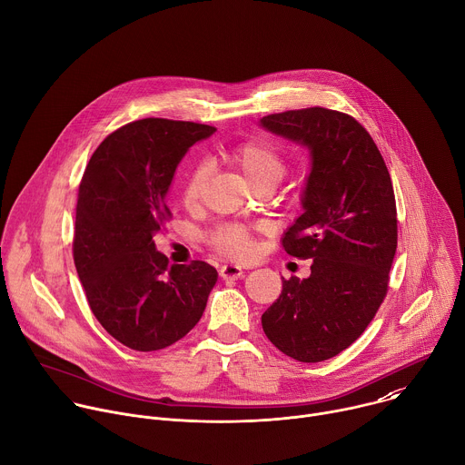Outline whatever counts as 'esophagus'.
<instances>
[{
  "mask_svg": "<svg viewBox=\"0 0 465 465\" xmlns=\"http://www.w3.org/2000/svg\"><path fill=\"white\" fill-rule=\"evenodd\" d=\"M242 268L239 266V264H224V266H221V277L223 279H232V281H235V279H239V277H242Z\"/></svg>",
  "mask_w": 465,
  "mask_h": 465,
  "instance_id": "esophagus-1",
  "label": "esophagus"
}]
</instances>
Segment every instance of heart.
<instances>
[{"mask_svg": "<svg viewBox=\"0 0 465 465\" xmlns=\"http://www.w3.org/2000/svg\"><path fill=\"white\" fill-rule=\"evenodd\" d=\"M230 161L242 172L244 179L252 188L255 186H272L275 188L284 177L286 164L282 154L264 140H248L233 145L228 151ZM208 179V170L203 164H197L190 170L184 179L181 199L186 208L199 204L204 184ZM212 244L217 252L242 259L252 253V242L248 232L241 226H223L212 233Z\"/></svg>", "mask_w": 465, "mask_h": 465, "instance_id": "1", "label": "heart"}]
</instances>
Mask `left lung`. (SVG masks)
Segmentation results:
<instances>
[{"instance_id": "obj_1", "label": "left lung", "mask_w": 465, "mask_h": 465, "mask_svg": "<svg viewBox=\"0 0 465 465\" xmlns=\"http://www.w3.org/2000/svg\"><path fill=\"white\" fill-rule=\"evenodd\" d=\"M259 125L308 149L302 213L282 235L297 259H314L306 279H282L261 318L286 356L318 363L351 347L387 293L398 221L389 170L352 116L323 107L268 114Z\"/></svg>"}]
</instances>
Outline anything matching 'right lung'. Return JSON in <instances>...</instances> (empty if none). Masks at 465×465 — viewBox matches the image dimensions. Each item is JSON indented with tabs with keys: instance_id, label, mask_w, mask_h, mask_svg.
Masks as SVG:
<instances>
[{
	"instance_id": "right-lung-1",
	"label": "right lung",
	"mask_w": 465,
	"mask_h": 465,
	"mask_svg": "<svg viewBox=\"0 0 465 465\" xmlns=\"http://www.w3.org/2000/svg\"><path fill=\"white\" fill-rule=\"evenodd\" d=\"M217 129L143 118L111 133L85 168L73 255L100 325L122 345L151 352L183 340L203 318L217 270L170 264L153 237L166 224L175 172L188 149Z\"/></svg>"
}]
</instances>
